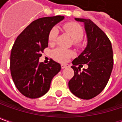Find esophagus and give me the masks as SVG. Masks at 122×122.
Wrapping results in <instances>:
<instances>
[{
    "label": "esophagus",
    "instance_id": "esophagus-1",
    "mask_svg": "<svg viewBox=\"0 0 122 122\" xmlns=\"http://www.w3.org/2000/svg\"><path fill=\"white\" fill-rule=\"evenodd\" d=\"M68 66V65H66V64H61V68L62 69H64V68H66Z\"/></svg>",
    "mask_w": 122,
    "mask_h": 122
}]
</instances>
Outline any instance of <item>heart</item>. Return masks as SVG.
Returning a JSON list of instances; mask_svg holds the SVG:
<instances>
[{"mask_svg":"<svg viewBox=\"0 0 122 122\" xmlns=\"http://www.w3.org/2000/svg\"><path fill=\"white\" fill-rule=\"evenodd\" d=\"M63 29L71 37L74 41V44L76 46L78 45L84 34L82 26L76 22H68L63 25ZM57 34L58 31L56 29L52 28L51 30L48 34V41L50 44H54L55 42ZM73 55L74 53L71 51L62 47H58L52 51V56L53 59L61 63L66 62Z\"/></svg>","mask_w":122,"mask_h":122,"instance_id":"b5f03b06","label":"heart"}]
</instances>
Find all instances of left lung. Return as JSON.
<instances>
[{
  "label": "left lung",
  "mask_w": 122,
  "mask_h": 122,
  "mask_svg": "<svg viewBox=\"0 0 122 122\" xmlns=\"http://www.w3.org/2000/svg\"><path fill=\"white\" fill-rule=\"evenodd\" d=\"M82 22L87 37L85 51L72 61L74 75L68 82L71 92L76 97L89 100L102 92L109 81L113 67V55L111 41L96 24L89 19L75 18ZM82 64L88 67L78 71ZM79 65V67L77 66Z\"/></svg>",
  "instance_id": "1"
}]
</instances>
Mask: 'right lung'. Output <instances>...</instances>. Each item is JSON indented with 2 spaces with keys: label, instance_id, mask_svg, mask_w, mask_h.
<instances>
[{
  "label": "right lung",
  "instance_id": "add662e5",
  "mask_svg": "<svg viewBox=\"0 0 122 122\" xmlns=\"http://www.w3.org/2000/svg\"><path fill=\"white\" fill-rule=\"evenodd\" d=\"M64 19L56 15L39 18L19 35L10 56V70L13 82L24 96L37 98L48 92L53 77L61 70V65L51 59L40 63L41 52L48 47L52 28Z\"/></svg>",
  "mask_w": 122,
  "mask_h": 122
}]
</instances>
